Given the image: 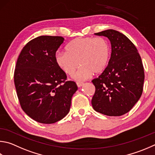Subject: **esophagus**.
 <instances>
[{
    "mask_svg": "<svg viewBox=\"0 0 155 155\" xmlns=\"http://www.w3.org/2000/svg\"><path fill=\"white\" fill-rule=\"evenodd\" d=\"M77 85L78 87H82L84 85V83H83V82H77Z\"/></svg>",
    "mask_w": 155,
    "mask_h": 155,
    "instance_id": "1",
    "label": "esophagus"
}]
</instances>
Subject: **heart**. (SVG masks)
<instances>
[{"instance_id":"1","label":"heart","mask_w":155,"mask_h":155,"mask_svg":"<svg viewBox=\"0 0 155 155\" xmlns=\"http://www.w3.org/2000/svg\"><path fill=\"white\" fill-rule=\"evenodd\" d=\"M111 58V48L106 39L102 37H83L73 39L67 45L66 51L56 53V64L66 74L83 81L93 74H100L108 67Z\"/></svg>"}]
</instances>
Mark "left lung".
Segmentation results:
<instances>
[{"mask_svg": "<svg viewBox=\"0 0 155 155\" xmlns=\"http://www.w3.org/2000/svg\"><path fill=\"white\" fill-rule=\"evenodd\" d=\"M95 35L108 38L112 52L108 67L92 81L95 87L93 108L107 116H121L142 95L144 72L141 57L133 43L117 30H106Z\"/></svg>", "mask_w": 155, "mask_h": 155, "instance_id": "obj_1", "label": "left lung"}]
</instances>
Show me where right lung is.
<instances>
[{
    "instance_id": "1",
    "label": "right lung",
    "mask_w": 155,
    "mask_h": 155,
    "mask_svg": "<svg viewBox=\"0 0 155 155\" xmlns=\"http://www.w3.org/2000/svg\"><path fill=\"white\" fill-rule=\"evenodd\" d=\"M61 36H41L24 46L17 61L14 82L21 107L38 123L51 124L70 111L78 87L66 81V75L56 64L55 53L64 43Z\"/></svg>"
}]
</instances>
